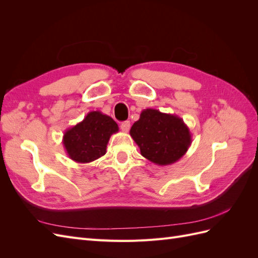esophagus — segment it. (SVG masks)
I'll return each instance as SVG.
<instances>
[{"instance_id": "34e87169", "label": "esophagus", "mask_w": 258, "mask_h": 258, "mask_svg": "<svg viewBox=\"0 0 258 258\" xmlns=\"http://www.w3.org/2000/svg\"><path fill=\"white\" fill-rule=\"evenodd\" d=\"M120 129L123 131V132H128L129 129H130V121H123L121 122L120 124Z\"/></svg>"}]
</instances>
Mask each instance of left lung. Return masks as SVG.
I'll return each instance as SVG.
<instances>
[{
    "label": "left lung",
    "instance_id": "left-lung-1",
    "mask_svg": "<svg viewBox=\"0 0 258 258\" xmlns=\"http://www.w3.org/2000/svg\"><path fill=\"white\" fill-rule=\"evenodd\" d=\"M130 136L144 158L158 166L178 161L191 144L189 128L181 117L146 108L130 129Z\"/></svg>",
    "mask_w": 258,
    "mask_h": 258
}]
</instances>
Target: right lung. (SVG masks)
<instances>
[{
	"instance_id": "right-lung-1",
	"label": "right lung",
	"mask_w": 258,
	"mask_h": 258,
	"mask_svg": "<svg viewBox=\"0 0 258 258\" xmlns=\"http://www.w3.org/2000/svg\"><path fill=\"white\" fill-rule=\"evenodd\" d=\"M118 130V124L112 117L92 111L81 122L66 130L62 143L70 159L89 163L105 155L111 136Z\"/></svg>"
}]
</instances>
